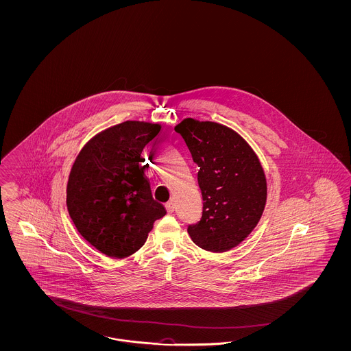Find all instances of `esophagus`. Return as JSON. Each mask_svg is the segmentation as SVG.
I'll list each match as a JSON object with an SVG mask.
<instances>
[{
	"instance_id": "34e87169",
	"label": "esophagus",
	"mask_w": 351,
	"mask_h": 351,
	"mask_svg": "<svg viewBox=\"0 0 351 351\" xmlns=\"http://www.w3.org/2000/svg\"><path fill=\"white\" fill-rule=\"evenodd\" d=\"M165 207H166V210H167V213H173V210H175V206H173V202H172V201L166 203V204H165Z\"/></svg>"
}]
</instances>
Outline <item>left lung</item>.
Masks as SVG:
<instances>
[{
    "label": "left lung",
    "instance_id": "obj_1",
    "mask_svg": "<svg viewBox=\"0 0 351 351\" xmlns=\"http://www.w3.org/2000/svg\"><path fill=\"white\" fill-rule=\"evenodd\" d=\"M198 165L202 191L201 221L188 226L191 241L223 254L252 233L265 210L267 185L261 162L233 128L184 118L175 126Z\"/></svg>",
    "mask_w": 351,
    "mask_h": 351
}]
</instances>
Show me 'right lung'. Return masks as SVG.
I'll return each instance as SVG.
<instances>
[{"mask_svg":"<svg viewBox=\"0 0 351 351\" xmlns=\"http://www.w3.org/2000/svg\"><path fill=\"white\" fill-rule=\"evenodd\" d=\"M160 123L125 121L97 132L77 154L66 184L75 229L99 252L123 258L145 243L166 208L153 199L141 166Z\"/></svg>","mask_w":351,"mask_h":351,"instance_id":"obj_1","label":"right lung"}]
</instances>
